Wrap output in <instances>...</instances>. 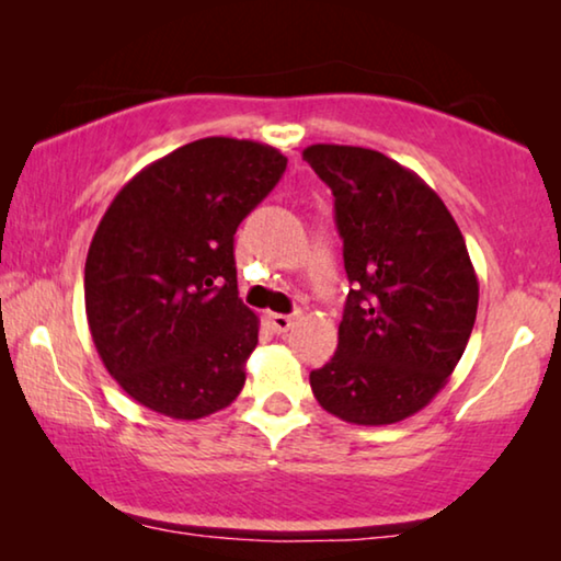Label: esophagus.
<instances>
[{
	"mask_svg": "<svg viewBox=\"0 0 561 561\" xmlns=\"http://www.w3.org/2000/svg\"><path fill=\"white\" fill-rule=\"evenodd\" d=\"M267 327H271L275 334H286L288 329L294 327V317H288V313H271V317H267Z\"/></svg>",
	"mask_w": 561,
	"mask_h": 561,
	"instance_id": "obj_1",
	"label": "esophagus"
}]
</instances>
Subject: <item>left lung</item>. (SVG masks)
I'll return each instance as SVG.
<instances>
[{
	"mask_svg": "<svg viewBox=\"0 0 561 561\" xmlns=\"http://www.w3.org/2000/svg\"><path fill=\"white\" fill-rule=\"evenodd\" d=\"M304 160L334 194L352 283L336 352L309 375L311 390L347 424H398L447 386L470 340V252L436 191L382 152L309 145Z\"/></svg>",
	"mask_w": 561,
	"mask_h": 561,
	"instance_id": "obj_1",
	"label": "left lung"
}]
</instances>
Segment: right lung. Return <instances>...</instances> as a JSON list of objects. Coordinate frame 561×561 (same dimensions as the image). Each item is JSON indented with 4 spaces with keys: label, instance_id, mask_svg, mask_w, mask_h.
Segmentation results:
<instances>
[{
    "label": "right lung",
    "instance_id": "add662e5",
    "mask_svg": "<svg viewBox=\"0 0 561 561\" xmlns=\"http://www.w3.org/2000/svg\"><path fill=\"white\" fill-rule=\"evenodd\" d=\"M286 156L204 137L133 175L99 221L83 271L94 347L119 388L179 421L227 409L260 321L237 296L234 232Z\"/></svg>",
    "mask_w": 561,
    "mask_h": 561
}]
</instances>
